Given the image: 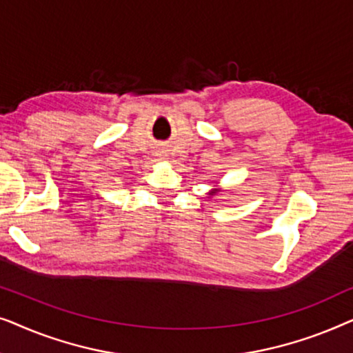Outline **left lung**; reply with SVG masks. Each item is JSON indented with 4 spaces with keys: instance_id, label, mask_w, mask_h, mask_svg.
Listing matches in <instances>:
<instances>
[{
    "instance_id": "obj_1",
    "label": "left lung",
    "mask_w": 353,
    "mask_h": 353,
    "mask_svg": "<svg viewBox=\"0 0 353 353\" xmlns=\"http://www.w3.org/2000/svg\"><path fill=\"white\" fill-rule=\"evenodd\" d=\"M220 191H221V190H210V191H209V196H210V197L215 196L216 192H220Z\"/></svg>"
}]
</instances>
